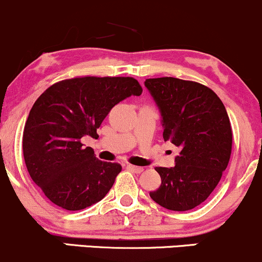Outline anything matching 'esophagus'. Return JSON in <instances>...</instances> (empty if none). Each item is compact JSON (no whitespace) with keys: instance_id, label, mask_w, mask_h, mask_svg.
I'll return each mask as SVG.
<instances>
[{"instance_id":"esophagus-1","label":"esophagus","mask_w":262,"mask_h":262,"mask_svg":"<svg viewBox=\"0 0 262 262\" xmlns=\"http://www.w3.org/2000/svg\"><path fill=\"white\" fill-rule=\"evenodd\" d=\"M127 169L129 170V171H132V172H134V173H140V172H143V167H140V166H135V165H127Z\"/></svg>"}]
</instances>
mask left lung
Here are the masks:
<instances>
[{
	"mask_svg": "<svg viewBox=\"0 0 262 262\" xmlns=\"http://www.w3.org/2000/svg\"><path fill=\"white\" fill-rule=\"evenodd\" d=\"M160 110L164 140L179 146L173 167H156L161 185L150 197L170 210L193 209L217 187L231 154L233 134L223 102L212 90L176 77L146 79Z\"/></svg>",
	"mask_w": 262,
	"mask_h": 262,
	"instance_id": "8db88e82",
	"label": "left lung"
}]
</instances>
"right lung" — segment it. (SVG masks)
Returning a JSON list of instances; mask_svg holds the SVG:
<instances>
[{"label":"right lung","mask_w":262,"mask_h":262,"mask_svg":"<svg viewBox=\"0 0 262 262\" xmlns=\"http://www.w3.org/2000/svg\"><path fill=\"white\" fill-rule=\"evenodd\" d=\"M141 92L133 77L85 76L59 81L39 96L25 125L23 156L48 200L62 209L80 210L106 196L122 166L98 160L81 138H97L110 111Z\"/></svg>","instance_id":"add662e5"}]
</instances>
